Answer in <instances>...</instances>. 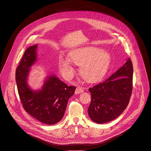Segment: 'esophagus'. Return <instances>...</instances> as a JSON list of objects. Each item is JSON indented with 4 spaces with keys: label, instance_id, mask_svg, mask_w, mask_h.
Returning <instances> with one entry per match:
<instances>
[{
    "label": "esophagus",
    "instance_id": "esophagus-1",
    "mask_svg": "<svg viewBox=\"0 0 151 151\" xmlns=\"http://www.w3.org/2000/svg\"><path fill=\"white\" fill-rule=\"evenodd\" d=\"M84 90L83 88V87H80V86H78L76 89V91H75V94H79L81 93L82 92H83Z\"/></svg>",
    "mask_w": 151,
    "mask_h": 151
}]
</instances>
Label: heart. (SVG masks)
Masks as SVG:
<instances>
[{
	"label": "heart",
	"mask_w": 151,
	"mask_h": 151,
	"mask_svg": "<svg viewBox=\"0 0 151 151\" xmlns=\"http://www.w3.org/2000/svg\"><path fill=\"white\" fill-rule=\"evenodd\" d=\"M69 57L59 59L58 67L62 74L71 78L75 71L74 65L80 66V74L88 82H96L101 80L109 67L111 56L109 52L96 46H86L71 50Z\"/></svg>",
	"instance_id": "obj_1"
}]
</instances>
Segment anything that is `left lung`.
Wrapping results in <instances>:
<instances>
[{
    "mask_svg": "<svg viewBox=\"0 0 151 151\" xmlns=\"http://www.w3.org/2000/svg\"><path fill=\"white\" fill-rule=\"evenodd\" d=\"M133 74V65L128 58L126 63L107 80L89 88L92 101L88 114L93 122H109L126 109L132 92Z\"/></svg>",
    "mask_w": 151,
    "mask_h": 151,
    "instance_id": "obj_1",
    "label": "left lung"
}]
</instances>
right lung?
Returning a JSON list of instances; mask_svg holds the SVG:
<instances>
[{
    "label": "right lung",
    "mask_w": 151,
    "mask_h": 151,
    "mask_svg": "<svg viewBox=\"0 0 151 151\" xmlns=\"http://www.w3.org/2000/svg\"><path fill=\"white\" fill-rule=\"evenodd\" d=\"M38 45L25 51L15 73L18 92L25 111L42 123L53 125L63 119L68 99L76 87L67 86L54 74L47 76L40 88L33 90L28 84L32 67L37 61Z\"/></svg>",
    "instance_id": "add662e5"
}]
</instances>
